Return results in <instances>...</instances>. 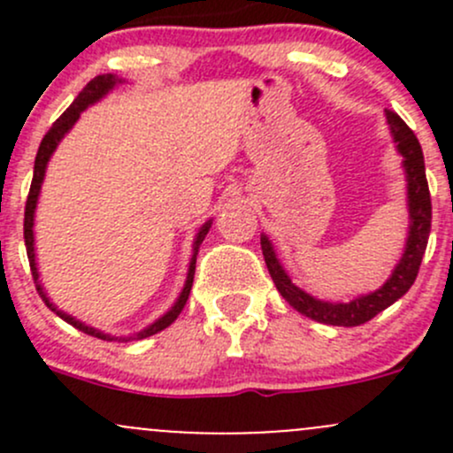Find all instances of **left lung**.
Segmentation results:
<instances>
[{
	"label": "left lung",
	"instance_id": "left-lung-1",
	"mask_svg": "<svg viewBox=\"0 0 453 453\" xmlns=\"http://www.w3.org/2000/svg\"><path fill=\"white\" fill-rule=\"evenodd\" d=\"M386 122L390 127L392 142L396 144V153L403 157L410 223L403 254H401L396 267L392 269L390 278L379 289L357 296L350 303H328V300L315 298L291 282L289 273L278 260L269 236L260 234V248H263L265 263H267L269 276H272L276 289L296 311L307 315L315 322L331 324V326H359V324L368 322L374 315L381 313L383 309L395 304L401 296L408 294V289L417 280L425 248H427L429 230H432V199H429L427 180H425L423 150L414 131L395 111H386Z\"/></svg>",
	"mask_w": 453,
	"mask_h": 453
}]
</instances>
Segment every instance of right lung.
Masks as SVG:
<instances>
[{"label":"right lung","instance_id":"right-lung-1","mask_svg":"<svg viewBox=\"0 0 453 453\" xmlns=\"http://www.w3.org/2000/svg\"><path fill=\"white\" fill-rule=\"evenodd\" d=\"M125 83V79H118L116 74H100L96 76L94 81H89V83L85 85V89L81 91L79 96H76L74 103L70 104V107L63 111V116L58 118L57 122L52 125V129L45 134V138L41 140V146L39 150H36V159H35V175H32V184H30V193H28V201H26V217H24V239H26V252H28V260H30V269H32V278H35V285H36V291H39V296L43 298V303L48 304V309H52L54 313L58 315L61 319H65L67 324H72L74 328H79V331L87 333V335L91 337H98V340H107V342H131V340H144V337H150L155 335V333L164 331L166 326H171L173 322L177 319V315L181 313V309H184L186 300H188L190 296V287H193V278H195V263H197V254H199V245L203 243L205 234L210 232V227H212V219H208V221L203 223V226L199 227V232L195 234V241H193V256H190V263H188V273H186V282L184 287H181L180 296H177L175 304H173L171 309H168L166 313L159 315L155 322H150L149 326H144L142 331L134 333V335H109V333H103L98 331V328L89 326V324L81 322V319H76L74 315L61 311V309L57 307V304L52 303V300L48 298V294H45L43 285H41L39 280V267H36V252H35V214H36V203H39V195H41V186H43V180H45V171H48V162L52 159L54 150H57L58 142L65 138L67 134L72 131V127L79 122L81 113L85 111L87 107H91V104H96L98 100H103L104 96L109 94L111 89H116L118 85Z\"/></svg>","mask_w":453,"mask_h":453}]
</instances>
